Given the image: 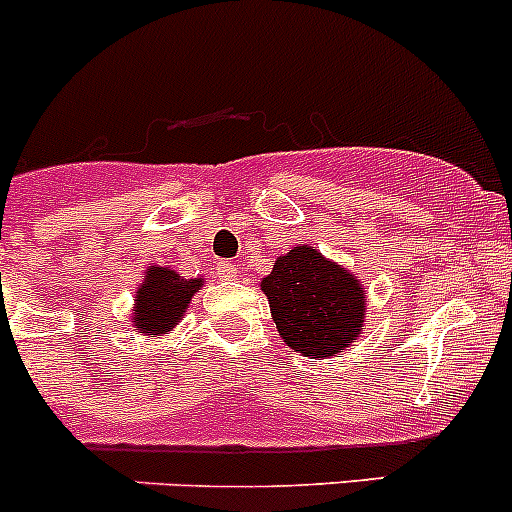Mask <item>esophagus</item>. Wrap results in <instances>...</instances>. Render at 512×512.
Here are the masks:
<instances>
[{
  "label": "esophagus",
  "mask_w": 512,
  "mask_h": 512,
  "mask_svg": "<svg viewBox=\"0 0 512 512\" xmlns=\"http://www.w3.org/2000/svg\"><path fill=\"white\" fill-rule=\"evenodd\" d=\"M217 273L221 281H236L239 278V271H236V266L231 261H219Z\"/></svg>",
  "instance_id": "obj_1"
}]
</instances>
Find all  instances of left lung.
<instances>
[{
	"mask_svg": "<svg viewBox=\"0 0 512 512\" xmlns=\"http://www.w3.org/2000/svg\"><path fill=\"white\" fill-rule=\"evenodd\" d=\"M261 291L281 340L310 360L337 357L365 333V283L315 246L278 256Z\"/></svg>",
	"mask_w": 512,
	"mask_h": 512,
	"instance_id": "1",
	"label": "left lung"
}]
</instances>
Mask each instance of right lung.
<instances>
[{"label": "right lung", "mask_w": 512, "mask_h": 512, "mask_svg": "<svg viewBox=\"0 0 512 512\" xmlns=\"http://www.w3.org/2000/svg\"><path fill=\"white\" fill-rule=\"evenodd\" d=\"M202 286L204 278H184L170 266H147L130 313L135 333L165 337L177 328L192 303V295L202 291Z\"/></svg>", "instance_id": "obj_1"}]
</instances>
